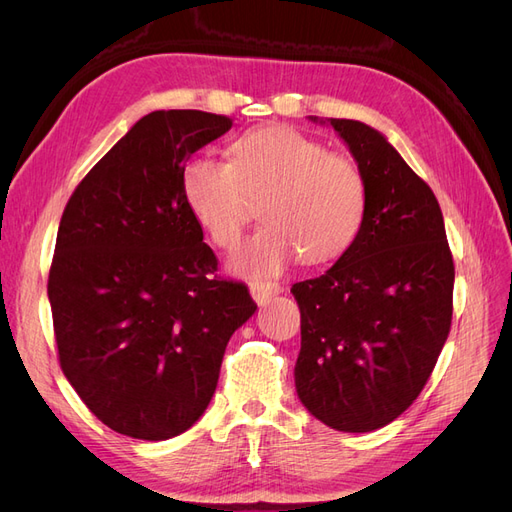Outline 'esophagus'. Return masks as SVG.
I'll list each match as a JSON object with an SVG mask.
<instances>
[{"instance_id":"obj_1","label":"esophagus","mask_w":512,"mask_h":512,"mask_svg":"<svg viewBox=\"0 0 512 512\" xmlns=\"http://www.w3.org/2000/svg\"><path fill=\"white\" fill-rule=\"evenodd\" d=\"M250 292L256 303L265 305L271 297H275V294L284 292V286L277 284V282H252L250 284Z\"/></svg>"}]
</instances>
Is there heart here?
Wrapping results in <instances>:
<instances>
[{"label":"heart","mask_w":512,"mask_h":512,"mask_svg":"<svg viewBox=\"0 0 512 512\" xmlns=\"http://www.w3.org/2000/svg\"><path fill=\"white\" fill-rule=\"evenodd\" d=\"M183 198L215 245L232 250L262 198V226L230 269L258 280L294 258L322 265L342 256L365 220V181L352 160L292 128L245 132L230 145V162L194 156L183 166Z\"/></svg>","instance_id":"heart-1"}]
</instances>
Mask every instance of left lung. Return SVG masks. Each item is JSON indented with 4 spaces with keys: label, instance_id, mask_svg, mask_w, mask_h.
Wrapping results in <instances>:
<instances>
[{
    "label": "left lung",
    "instance_id": "left-lung-1",
    "mask_svg": "<svg viewBox=\"0 0 512 512\" xmlns=\"http://www.w3.org/2000/svg\"><path fill=\"white\" fill-rule=\"evenodd\" d=\"M329 123L359 164L365 220L327 273L290 288L301 309L294 384L318 421L365 433L395 421L427 384L451 331L455 265L436 196L384 134Z\"/></svg>",
    "mask_w": 512,
    "mask_h": 512
}]
</instances>
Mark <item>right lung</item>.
I'll list each match as a JSON object with an SVG mask.
<instances>
[{"instance_id": "right-lung-1", "label": "right lung", "mask_w": 512, "mask_h": 512, "mask_svg": "<svg viewBox=\"0 0 512 512\" xmlns=\"http://www.w3.org/2000/svg\"><path fill=\"white\" fill-rule=\"evenodd\" d=\"M232 128L153 111L76 185L49 271L59 365L100 421L136 440L190 429L215 393L230 335L256 312L183 198L192 153Z\"/></svg>"}]
</instances>
